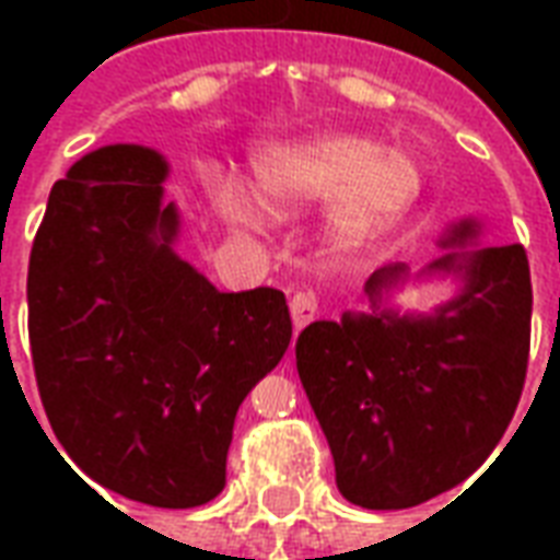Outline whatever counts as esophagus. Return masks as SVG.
<instances>
[{
    "instance_id": "1",
    "label": "esophagus",
    "mask_w": 560,
    "mask_h": 560,
    "mask_svg": "<svg viewBox=\"0 0 560 560\" xmlns=\"http://www.w3.org/2000/svg\"><path fill=\"white\" fill-rule=\"evenodd\" d=\"M316 314H319V296L314 290H299L296 296L290 299V316H293L296 328H305L307 323H314Z\"/></svg>"
}]
</instances>
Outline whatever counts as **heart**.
<instances>
[{"label":"heart","instance_id":"1","mask_svg":"<svg viewBox=\"0 0 560 560\" xmlns=\"http://www.w3.org/2000/svg\"><path fill=\"white\" fill-rule=\"evenodd\" d=\"M220 214L241 229H261L264 209L296 214L311 202H328V223L340 237H360L398 218L418 197L421 171L400 148H383L358 133H323L270 144L253 156L258 200L232 177H206Z\"/></svg>","mask_w":560,"mask_h":560}]
</instances>
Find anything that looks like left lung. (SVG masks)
I'll return each mask as SVG.
<instances>
[{
    "label": "left lung",
    "instance_id": "1",
    "mask_svg": "<svg viewBox=\"0 0 560 560\" xmlns=\"http://www.w3.org/2000/svg\"><path fill=\"white\" fill-rule=\"evenodd\" d=\"M459 223L444 246L465 244ZM465 290L430 316H400L381 290L404 264L369 279L372 314L311 323L296 369L331 447L337 488L354 505L412 509L459 486L491 456L521 400L532 337L529 258L521 244L444 255Z\"/></svg>",
    "mask_w": 560,
    "mask_h": 560
}]
</instances>
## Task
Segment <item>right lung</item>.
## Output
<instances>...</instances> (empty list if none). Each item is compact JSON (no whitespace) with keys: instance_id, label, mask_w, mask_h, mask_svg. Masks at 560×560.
Instances as JSON below:
<instances>
[{"instance_id":"add662e5","label":"right lung","mask_w":560,"mask_h":560,"mask_svg":"<svg viewBox=\"0 0 560 560\" xmlns=\"http://www.w3.org/2000/svg\"><path fill=\"white\" fill-rule=\"evenodd\" d=\"M165 177L151 148L107 144L57 179L31 246L28 340L69 459L127 500L194 509L226 486L237 407L293 325L281 290L220 293L171 249Z\"/></svg>"}]
</instances>
